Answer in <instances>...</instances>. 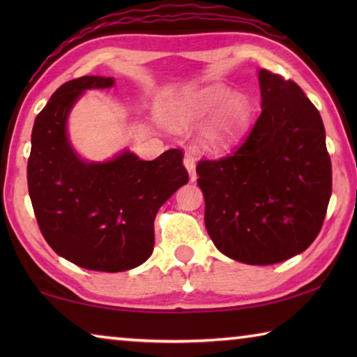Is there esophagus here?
Instances as JSON below:
<instances>
[{
  "label": "esophagus",
  "instance_id": "34e87169",
  "mask_svg": "<svg viewBox=\"0 0 357 357\" xmlns=\"http://www.w3.org/2000/svg\"><path fill=\"white\" fill-rule=\"evenodd\" d=\"M184 167L187 168V172H189L190 181H195V179H197V173H195V159H193L192 154H185V157H184Z\"/></svg>",
  "mask_w": 357,
  "mask_h": 357
}]
</instances>
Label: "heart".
Returning a JSON list of instances; mask_svg holds the SVG:
<instances>
[{
    "label": "heart",
    "mask_w": 357,
    "mask_h": 357,
    "mask_svg": "<svg viewBox=\"0 0 357 357\" xmlns=\"http://www.w3.org/2000/svg\"><path fill=\"white\" fill-rule=\"evenodd\" d=\"M222 104L219 114L206 132V140L213 146H225L244 130L250 116V105L247 99L243 96H231L227 88L211 86L185 96L173 108L172 124L179 129L187 128L208 116Z\"/></svg>",
    "instance_id": "heart-1"
}]
</instances>
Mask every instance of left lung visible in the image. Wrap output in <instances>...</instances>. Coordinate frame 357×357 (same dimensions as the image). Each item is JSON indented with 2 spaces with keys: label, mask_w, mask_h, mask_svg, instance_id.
I'll return each mask as SVG.
<instances>
[{
  "label": "left lung",
  "mask_w": 357,
  "mask_h": 357,
  "mask_svg": "<svg viewBox=\"0 0 357 357\" xmlns=\"http://www.w3.org/2000/svg\"><path fill=\"white\" fill-rule=\"evenodd\" d=\"M261 113L231 154L202 159L204 225L223 255L274 264L304 252L323 227L332 165L317 107L293 80L258 72Z\"/></svg>",
  "instance_id": "left-lung-1"
}]
</instances>
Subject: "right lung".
<instances>
[{
    "label": "right lung",
    "mask_w": 357,
    "mask_h": 357,
    "mask_svg": "<svg viewBox=\"0 0 357 357\" xmlns=\"http://www.w3.org/2000/svg\"><path fill=\"white\" fill-rule=\"evenodd\" d=\"M113 78L86 75L61 84L36 116L28 157V192L47 244L80 268L119 273L146 261L154 249L159 208L187 184L183 149L154 160L124 153L84 164L66 135L70 107L84 89Z\"/></svg>",
    "instance_id": "obj_1"
}]
</instances>
